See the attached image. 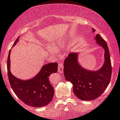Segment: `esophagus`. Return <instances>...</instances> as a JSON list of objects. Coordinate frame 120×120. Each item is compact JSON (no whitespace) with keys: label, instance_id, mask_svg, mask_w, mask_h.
<instances>
[{"label":"esophagus","instance_id":"34e87169","mask_svg":"<svg viewBox=\"0 0 120 120\" xmlns=\"http://www.w3.org/2000/svg\"><path fill=\"white\" fill-rule=\"evenodd\" d=\"M63 69H64V66L61 63H60L59 64V67H58V71L60 73L63 72Z\"/></svg>","mask_w":120,"mask_h":120}]
</instances>
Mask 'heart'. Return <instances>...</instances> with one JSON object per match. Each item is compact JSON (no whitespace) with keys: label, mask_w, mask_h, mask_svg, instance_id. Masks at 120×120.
Returning a JSON list of instances; mask_svg holds the SVG:
<instances>
[{"label":"heart","mask_w":120,"mask_h":120,"mask_svg":"<svg viewBox=\"0 0 120 120\" xmlns=\"http://www.w3.org/2000/svg\"><path fill=\"white\" fill-rule=\"evenodd\" d=\"M58 46H59L60 47V48H61V47L63 46V43H59V44H58Z\"/></svg>","instance_id":"1"}]
</instances>
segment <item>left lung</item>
Here are the masks:
<instances>
[{"label":"left lung","mask_w":120,"mask_h":120,"mask_svg":"<svg viewBox=\"0 0 120 120\" xmlns=\"http://www.w3.org/2000/svg\"><path fill=\"white\" fill-rule=\"evenodd\" d=\"M93 33L95 30L92 28ZM96 43L105 50V61L102 67L96 71L86 70L78 62L79 53L68 54L64 63V75L72 84L74 94L82 100H93L100 96L110 81L112 64L107 43L100 35H95Z\"/></svg>","instance_id":"1"}]
</instances>
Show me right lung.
<instances>
[{
	"instance_id": "obj_1",
	"label": "right lung",
	"mask_w": 120,
	"mask_h": 120,
	"mask_svg": "<svg viewBox=\"0 0 120 120\" xmlns=\"http://www.w3.org/2000/svg\"><path fill=\"white\" fill-rule=\"evenodd\" d=\"M19 37L13 47L19 41ZM10 50L8 59V72L10 84L15 95L25 105L34 107L46 106L52 100L54 88L49 81L51 74L57 71L58 64L50 63L43 65L39 72L30 79L22 80L14 77L10 71Z\"/></svg>"
}]
</instances>
